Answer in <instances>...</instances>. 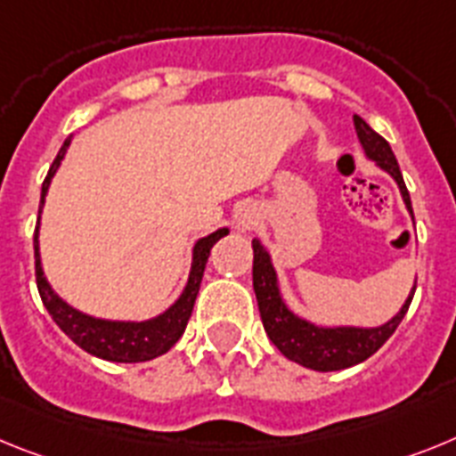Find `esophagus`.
<instances>
[{"label":"esophagus","instance_id":"esophagus-1","mask_svg":"<svg viewBox=\"0 0 456 456\" xmlns=\"http://www.w3.org/2000/svg\"><path fill=\"white\" fill-rule=\"evenodd\" d=\"M259 220V213L255 211V206H243L239 213H236V229L239 232H250L252 227Z\"/></svg>","mask_w":456,"mask_h":456}]
</instances>
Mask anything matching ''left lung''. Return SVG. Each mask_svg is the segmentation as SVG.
I'll return each instance as SVG.
<instances>
[{"mask_svg": "<svg viewBox=\"0 0 456 456\" xmlns=\"http://www.w3.org/2000/svg\"><path fill=\"white\" fill-rule=\"evenodd\" d=\"M355 133L358 140L365 149V156L374 160L383 172H387L399 185L402 200L413 217V206H411L409 190L403 183V176L399 172L397 158L393 149L383 140L381 134L370 128L367 121L355 114L354 117ZM252 250H255V261H252V287L256 294V305H259L261 323L264 330L271 338V342L280 348V354L287 355L298 365L307 367L314 371H338L354 367L370 355H374L387 338L397 330L402 319L409 312V305L413 300L415 284L411 289L409 298L403 300L402 310L386 322L383 326L376 328H358V326H316V323L300 319L298 314L289 310L287 303L280 294V282H277V273L273 268V261L268 250L261 245L259 239L252 240Z\"/></svg>", "mask_w": 456, "mask_h": 456, "instance_id": "left-lung-1", "label": "left lung"}]
</instances>
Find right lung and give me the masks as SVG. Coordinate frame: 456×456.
I'll return each instance as SVG.
<instances>
[{"label": "right lung", "instance_id": "obj_1", "mask_svg": "<svg viewBox=\"0 0 456 456\" xmlns=\"http://www.w3.org/2000/svg\"><path fill=\"white\" fill-rule=\"evenodd\" d=\"M70 137L63 142L59 149L57 158H54L53 167L47 172L45 181L41 188V208L45 204V195L50 190V181L57 174L59 165H61L63 156L69 151ZM38 220H41V211H38ZM229 229L223 227L217 232L208 233L204 239H200L192 248V266H190L188 284H185L183 294L179 300L165 310L162 314L146 319V322H110V319H96L85 312L70 307L66 300L59 298L54 294V289L47 282L45 273L41 266V252H38V227L37 236H34V255H37V287L41 294L45 310L54 319L59 328H61L70 339L80 348H85L86 354L96 355V358L110 360V362H144V360H153L158 355L167 354L174 344L179 342L183 335L188 319L195 307L197 294H200L201 277H204L206 261L211 255V248L217 240L227 236Z\"/></svg>", "mask_w": 456, "mask_h": 456}]
</instances>
